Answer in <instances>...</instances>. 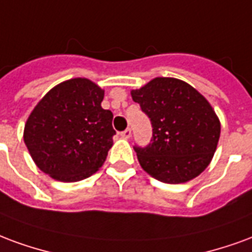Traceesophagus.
I'll return each mask as SVG.
<instances>
[{
    "label": "esophagus",
    "mask_w": 252,
    "mask_h": 252,
    "mask_svg": "<svg viewBox=\"0 0 252 252\" xmlns=\"http://www.w3.org/2000/svg\"><path fill=\"white\" fill-rule=\"evenodd\" d=\"M121 137H122V138L128 139L130 137H131V130H130V128H126L125 131H122V133H121Z\"/></svg>",
    "instance_id": "obj_1"
}]
</instances>
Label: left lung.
Wrapping results in <instances>:
<instances>
[{
	"instance_id": "left-lung-1",
	"label": "left lung",
	"mask_w": 252,
	"mask_h": 252,
	"mask_svg": "<svg viewBox=\"0 0 252 252\" xmlns=\"http://www.w3.org/2000/svg\"><path fill=\"white\" fill-rule=\"evenodd\" d=\"M153 126L146 148L134 146L139 165L166 184L197 177L214 157L220 137V121L207 99L184 80L154 78L131 90Z\"/></svg>"
}]
</instances>
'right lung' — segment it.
<instances>
[{"label": "right lung", "mask_w": 252, "mask_h": 252, "mask_svg": "<svg viewBox=\"0 0 252 252\" xmlns=\"http://www.w3.org/2000/svg\"><path fill=\"white\" fill-rule=\"evenodd\" d=\"M104 90L86 78L55 86L36 104L24 142L37 168L63 183L90 177L113 146V113L102 108Z\"/></svg>", "instance_id": "right-lung-1"}]
</instances>
